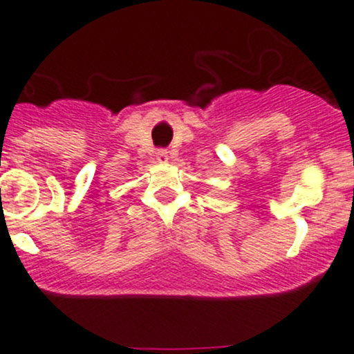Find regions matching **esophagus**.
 Returning <instances> with one entry per match:
<instances>
[{
    "label": "esophagus",
    "instance_id": "obj_1",
    "mask_svg": "<svg viewBox=\"0 0 354 354\" xmlns=\"http://www.w3.org/2000/svg\"><path fill=\"white\" fill-rule=\"evenodd\" d=\"M156 158H158V161L166 162L167 159H169V151H167V149H158V151H156Z\"/></svg>",
    "mask_w": 354,
    "mask_h": 354
}]
</instances>
